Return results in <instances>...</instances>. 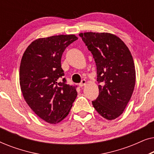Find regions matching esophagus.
Here are the masks:
<instances>
[{"label": "esophagus", "instance_id": "esophagus-1", "mask_svg": "<svg viewBox=\"0 0 154 154\" xmlns=\"http://www.w3.org/2000/svg\"><path fill=\"white\" fill-rule=\"evenodd\" d=\"M86 83H87V82H86L85 80V79H83V80H82L81 82V83H80V85H79L81 86V87H83V86L85 85Z\"/></svg>", "mask_w": 154, "mask_h": 154}]
</instances>
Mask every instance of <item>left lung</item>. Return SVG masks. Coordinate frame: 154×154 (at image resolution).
<instances>
[{
	"instance_id": "obj_1",
	"label": "left lung",
	"mask_w": 154,
	"mask_h": 154,
	"mask_svg": "<svg viewBox=\"0 0 154 154\" xmlns=\"http://www.w3.org/2000/svg\"><path fill=\"white\" fill-rule=\"evenodd\" d=\"M91 52L97 66L99 96L92 105L99 114L109 121L120 116L131 98L136 73L129 48L110 33L79 34Z\"/></svg>"
}]
</instances>
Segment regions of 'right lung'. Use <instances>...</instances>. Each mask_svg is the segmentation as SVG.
Segmentation results:
<instances>
[{
	"label": "right lung",
	"mask_w": 154,
	"mask_h": 154,
	"mask_svg": "<svg viewBox=\"0 0 154 154\" xmlns=\"http://www.w3.org/2000/svg\"><path fill=\"white\" fill-rule=\"evenodd\" d=\"M78 37L52 35L33 41L23 54L20 84L23 97L32 111L48 123H60L68 116L77 97L67 85L61 65L63 52Z\"/></svg>",
	"instance_id": "obj_1"
}]
</instances>
